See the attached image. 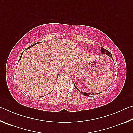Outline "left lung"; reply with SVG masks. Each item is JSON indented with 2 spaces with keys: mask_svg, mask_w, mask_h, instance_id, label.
<instances>
[{
  "mask_svg": "<svg viewBox=\"0 0 133 133\" xmlns=\"http://www.w3.org/2000/svg\"><path fill=\"white\" fill-rule=\"evenodd\" d=\"M101 52H102V54H105V55H107V56H109L110 57H111V58H112V55H111V53L109 51H108L107 50H106V49H104V48H101ZM112 59H113V58H112ZM74 85H75V88L77 90L79 91V92H80L81 93H82V94H83V95L84 96H92V95H94V93H92V94H91V93H85V92H83V91H80V90L78 89L77 87L76 86V85L74 84ZM100 93H97V94H100Z\"/></svg>",
  "mask_w": 133,
  "mask_h": 133,
  "instance_id": "obj_1",
  "label": "left lung"
}]
</instances>
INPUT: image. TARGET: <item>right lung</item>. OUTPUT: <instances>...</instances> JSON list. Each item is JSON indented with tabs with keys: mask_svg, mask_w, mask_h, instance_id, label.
I'll use <instances>...</instances> for the list:
<instances>
[{
	"mask_svg": "<svg viewBox=\"0 0 133 133\" xmlns=\"http://www.w3.org/2000/svg\"><path fill=\"white\" fill-rule=\"evenodd\" d=\"M38 43H39V42H38ZM38 43H35V44H33V45H31V46H30V47H29V48H28V49H30V48H31V47H33V46H35V45H36V44H37ZM40 43V42H39ZM23 52H22V54H21V57H20V58H19V62L20 61V60H21V58H22V55H23Z\"/></svg>",
	"mask_w": 133,
	"mask_h": 133,
	"instance_id": "add662e5",
	"label": "right lung"
}]
</instances>
